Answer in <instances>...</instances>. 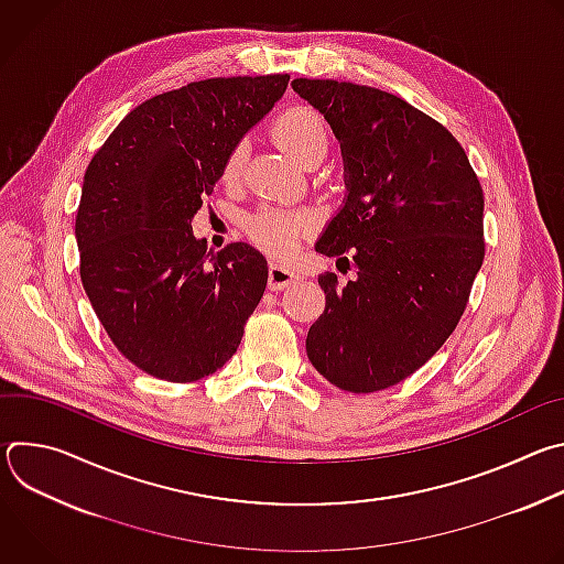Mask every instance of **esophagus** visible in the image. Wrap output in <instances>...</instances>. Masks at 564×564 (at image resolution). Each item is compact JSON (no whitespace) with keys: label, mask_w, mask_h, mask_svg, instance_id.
I'll list each match as a JSON object with an SVG mask.
<instances>
[{"label":"esophagus","mask_w":564,"mask_h":564,"mask_svg":"<svg viewBox=\"0 0 564 564\" xmlns=\"http://www.w3.org/2000/svg\"><path fill=\"white\" fill-rule=\"evenodd\" d=\"M294 281H299V272L290 270V268H283L281 263H270V272H268V288L272 292H279L288 285H292Z\"/></svg>","instance_id":"34e87169"}]
</instances>
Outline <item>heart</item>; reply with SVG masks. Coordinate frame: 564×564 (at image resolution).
Instances as JSON below:
<instances>
[{"label":"heart","mask_w":564,"mask_h":564,"mask_svg":"<svg viewBox=\"0 0 564 564\" xmlns=\"http://www.w3.org/2000/svg\"><path fill=\"white\" fill-rule=\"evenodd\" d=\"M274 138L285 149V153L301 165H305L314 155H326L328 151V127L324 118L307 107H296L285 111L274 124ZM246 155H248L246 142H238L229 151L223 167L225 181L238 178L240 170H243ZM305 225L307 223L303 216L265 209L250 220V234L259 246L283 257L294 250L299 236L305 231Z\"/></svg>","instance_id":"heart-1"}]
</instances>
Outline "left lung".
<instances>
[{"label":"left lung","mask_w":564,"mask_h":564,"mask_svg":"<svg viewBox=\"0 0 564 564\" xmlns=\"http://www.w3.org/2000/svg\"><path fill=\"white\" fill-rule=\"evenodd\" d=\"M292 89L344 155L346 198L314 250L357 270L344 288L318 274L326 310L307 359L341 390H383L455 330L485 261V194L453 133L406 100L335 79L296 77Z\"/></svg>","instance_id":"obj_1"}]
</instances>
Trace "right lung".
Returning <instances> with one entry per match:
<instances>
[{"mask_svg":"<svg viewBox=\"0 0 564 564\" xmlns=\"http://www.w3.org/2000/svg\"><path fill=\"white\" fill-rule=\"evenodd\" d=\"M290 75L212 77L124 116L87 167L75 216L79 276L116 348L151 377L187 383L236 352L268 285L248 243L207 250L192 220L229 151Z\"/></svg>","mask_w":564,"mask_h":564,"instance_id":"right-lung-1","label":"right lung"}]
</instances>
